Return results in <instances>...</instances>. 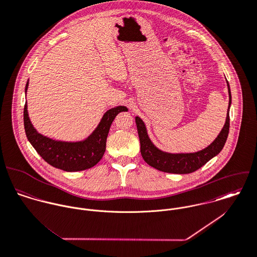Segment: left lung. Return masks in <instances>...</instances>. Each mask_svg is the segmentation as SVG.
I'll return each mask as SVG.
<instances>
[{"instance_id": "8db88e82", "label": "left lung", "mask_w": 257, "mask_h": 257, "mask_svg": "<svg viewBox=\"0 0 257 257\" xmlns=\"http://www.w3.org/2000/svg\"><path fill=\"white\" fill-rule=\"evenodd\" d=\"M227 86L229 93V110L231 104V93L228 83ZM136 123L141 142V154L145 162L159 171L184 174L197 171L221 152L228 137L229 114L227 111L224 126L222 127L220 134L217 136L214 142L211 143L204 150L193 154H169L159 150L150 140L145 122L139 116L136 117Z\"/></svg>"}]
</instances>
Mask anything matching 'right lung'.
<instances>
[{"mask_svg":"<svg viewBox=\"0 0 257 257\" xmlns=\"http://www.w3.org/2000/svg\"><path fill=\"white\" fill-rule=\"evenodd\" d=\"M28 85L29 83L26 85V91ZM126 110L127 108L122 105L108 109L103 114L97 127L86 140L68 143L54 141L39 134L31 123L26 102L24 107L25 132L37 153L52 167L66 171H85L92 168L101 160L111 122L118 112Z\"/></svg>","mask_w":257,"mask_h":257,"instance_id":"obj_1","label":"right lung"}]
</instances>
